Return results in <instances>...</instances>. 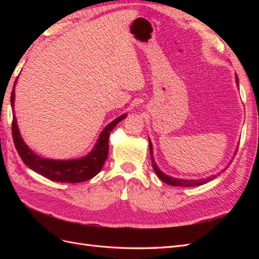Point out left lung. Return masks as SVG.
I'll return each instance as SVG.
<instances>
[{"instance_id":"8db88e82","label":"left lung","mask_w":259,"mask_h":259,"mask_svg":"<svg viewBox=\"0 0 259 259\" xmlns=\"http://www.w3.org/2000/svg\"><path fill=\"white\" fill-rule=\"evenodd\" d=\"M236 83L239 86V79H238V75L236 74ZM149 147H150V155H151V162H152V166L153 169L155 171L156 176H158L162 182H164L167 185L170 186H177V187H194V186H201V185H204L208 182H210L211 179H214L216 176H211V177H207V178H203V179H179V178H175V177H170L167 176L166 174H164L161 169H159V167L156 166V164L154 162L153 159V152H152V144H151V140L149 139ZM226 169V168H225ZM224 171V170H223Z\"/></svg>"}]
</instances>
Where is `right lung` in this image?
<instances>
[{
  "instance_id": "1",
  "label": "right lung",
  "mask_w": 259,
  "mask_h": 259,
  "mask_svg": "<svg viewBox=\"0 0 259 259\" xmlns=\"http://www.w3.org/2000/svg\"><path fill=\"white\" fill-rule=\"evenodd\" d=\"M16 83L17 80L15 81L11 96V105L13 111L15 103V85H16ZM126 115V113L122 114L119 117H116L111 123H109L104 128V131L100 133L99 138L93 150L81 159L52 160L41 158V156L35 154L31 149H29V147L21 138L15 114H13L12 123L14 144L22 162L29 168L34 170L35 173L44 176L45 178L51 179L53 182L70 184L82 183L96 176L101 170V168H103L109 153V136H110V133L116 126V124L125 119Z\"/></svg>"
}]
</instances>
